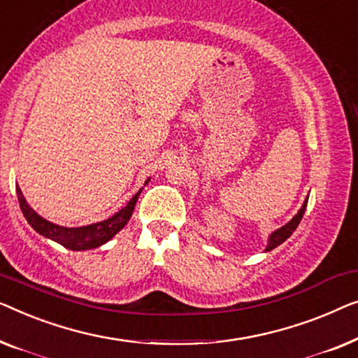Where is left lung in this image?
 I'll return each instance as SVG.
<instances>
[{
    "label": "left lung",
    "instance_id": "8db88e82",
    "mask_svg": "<svg viewBox=\"0 0 358 358\" xmlns=\"http://www.w3.org/2000/svg\"><path fill=\"white\" fill-rule=\"evenodd\" d=\"M306 203H308V198L305 199V203H303V206H301V209L299 210V214H296L295 217L292 219L289 224H285L284 227L278 229V230L274 231L273 235L269 236V243H268V248H266V251H269V250L275 248V246H279V245L282 243V241H285L287 238H289V236H290L292 234H294L295 229L299 227V224H300L301 217H303V214H305V209H306Z\"/></svg>",
    "mask_w": 358,
    "mask_h": 358
}]
</instances>
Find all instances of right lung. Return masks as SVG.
I'll return each instance as SVG.
<instances>
[{
	"label": "right lung",
	"mask_w": 358,
	"mask_h": 358,
	"mask_svg": "<svg viewBox=\"0 0 358 358\" xmlns=\"http://www.w3.org/2000/svg\"><path fill=\"white\" fill-rule=\"evenodd\" d=\"M145 183H148V181H145ZM16 193H17L19 206H21L24 217L27 219V222L30 225H32V229L37 230L40 235L47 236V238H52L57 241V243L63 245L64 248L80 251V250L97 248V246L107 243L112 236L117 235L118 231L128 224L141 191L129 199V203L124 206L122 210H118V213L112 215L110 219L102 220V222H97V224H92V225H85V227H78V229L59 227V225H55L52 222H48V220L42 219L26 203V199H24L22 196V191L19 189L17 186H16Z\"/></svg>",
	"instance_id": "right-lung-1"
}]
</instances>
